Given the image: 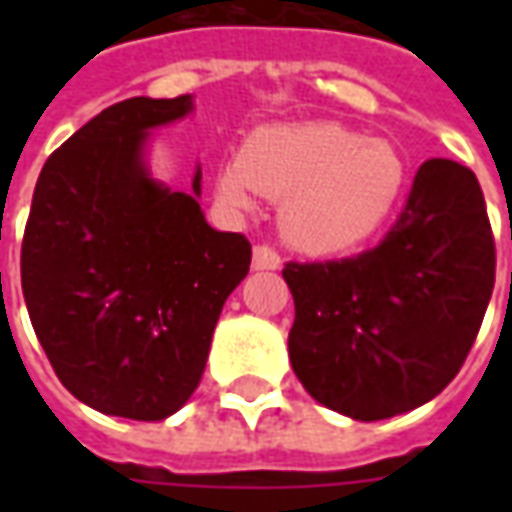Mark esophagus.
I'll return each instance as SVG.
<instances>
[{"instance_id":"esophagus-1","label":"esophagus","mask_w":512,"mask_h":512,"mask_svg":"<svg viewBox=\"0 0 512 512\" xmlns=\"http://www.w3.org/2000/svg\"><path fill=\"white\" fill-rule=\"evenodd\" d=\"M282 266V260H279L277 249H271L268 244H257L255 252H252V268L255 271H277Z\"/></svg>"}]
</instances>
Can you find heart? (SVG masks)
<instances>
[{
  "label": "heart",
  "mask_w": 512,
  "mask_h": 512,
  "mask_svg": "<svg viewBox=\"0 0 512 512\" xmlns=\"http://www.w3.org/2000/svg\"><path fill=\"white\" fill-rule=\"evenodd\" d=\"M403 186L406 161L395 145L337 123L260 128L216 180L219 197L238 211L252 208L255 191L282 200V233L312 255L367 241Z\"/></svg>",
  "instance_id": "1"
}]
</instances>
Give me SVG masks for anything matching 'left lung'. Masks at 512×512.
<instances>
[{
  "mask_svg": "<svg viewBox=\"0 0 512 512\" xmlns=\"http://www.w3.org/2000/svg\"><path fill=\"white\" fill-rule=\"evenodd\" d=\"M494 274V235L474 172L430 158L381 244L282 268L296 304L293 373L318 403L345 417L406 414L458 376Z\"/></svg>",
  "mask_w": 512,
  "mask_h": 512,
  "instance_id": "left-lung-1",
  "label": "left lung"
}]
</instances>
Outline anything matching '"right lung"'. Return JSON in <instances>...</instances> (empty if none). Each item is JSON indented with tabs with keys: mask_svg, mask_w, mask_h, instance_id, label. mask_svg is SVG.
<instances>
[{
	"mask_svg": "<svg viewBox=\"0 0 512 512\" xmlns=\"http://www.w3.org/2000/svg\"><path fill=\"white\" fill-rule=\"evenodd\" d=\"M194 109L191 95L128 98L49 156L32 194L21 288L62 386L101 414L158 422L197 389L227 296L252 263L191 194L158 183L150 131Z\"/></svg>",
	"mask_w": 512,
	"mask_h": 512,
	"instance_id": "right-lung-1",
	"label": "right lung"
}]
</instances>
